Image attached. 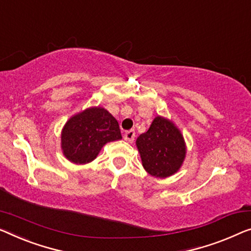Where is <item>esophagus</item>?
<instances>
[{"label":"esophagus","mask_w":251,"mask_h":251,"mask_svg":"<svg viewBox=\"0 0 251 251\" xmlns=\"http://www.w3.org/2000/svg\"><path fill=\"white\" fill-rule=\"evenodd\" d=\"M134 138H135V132H134V129H130V130H127L124 134V140L126 142H129V143H132L134 141Z\"/></svg>","instance_id":"1"}]
</instances>
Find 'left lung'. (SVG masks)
Wrapping results in <instances>:
<instances>
[{"instance_id":"1","label":"left lung","mask_w":251,"mask_h":251,"mask_svg":"<svg viewBox=\"0 0 251 251\" xmlns=\"http://www.w3.org/2000/svg\"><path fill=\"white\" fill-rule=\"evenodd\" d=\"M136 147L145 171L155 178L175 175L186 158V143L180 129L162 116H156L148 132L137 137Z\"/></svg>"}]
</instances>
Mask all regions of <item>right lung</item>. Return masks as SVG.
Wrapping results in <instances>:
<instances>
[{
  "label": "right lung",
  "instance_id": "obj_1",
  "mask_svg": "<svg viewBox=\"0 0 251 251\" xmlns=\"http://www.w3.org/2000/svg\"><path fill=\"white\" fill-rule=\"evenodd\" d=\"M122 140L118 122L102 107H90L73 115L61 133V149L69 161L85 164L98 156L108 142Z\"/></svg>",
  "mask_w": 251,
  "mask_h": 251
}]
</instances>
